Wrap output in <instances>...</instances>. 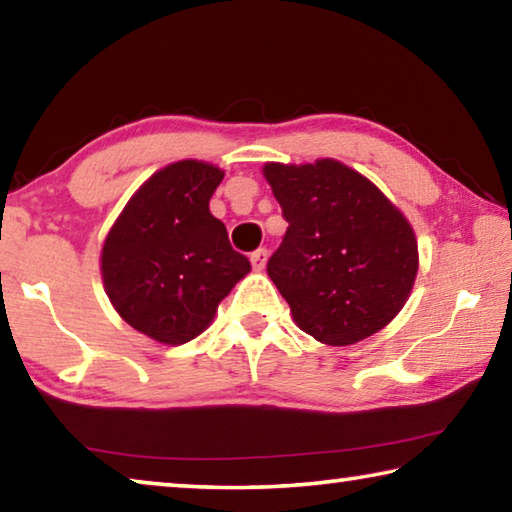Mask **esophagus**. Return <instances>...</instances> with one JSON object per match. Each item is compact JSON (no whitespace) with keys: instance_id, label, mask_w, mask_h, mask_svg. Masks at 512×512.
<instances>
[{"instance_id":"1","label":"esophagus","mask_w":512,"mask_h":512,"mask_svg":"<svg viewBox=\"0 0 512 512\" xmlns=\"http://www.w3.org/2000/svg\"><path fill=\"white\" fill-rule=\"evenodd\" d=\"M250 262H253L255 271H264V266H266V262H268V250H266V248L255 250V253L250 255Z\"/></svg>"}]
</instances>
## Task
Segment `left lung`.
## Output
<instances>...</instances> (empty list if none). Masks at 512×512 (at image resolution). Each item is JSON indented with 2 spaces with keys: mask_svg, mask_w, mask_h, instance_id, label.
<instances>
[{
  "mask_svg": "<svg viewBox=\"0 0 512 512\" xmlns=\"http://www.w3.org/2000/svg\"><path fill=\"white\" fill-rule=\"evenodd\" d=\"M289 221L268 277L293 323L325 345H352L400 314L418 275V239L384 192L334 158L266 162Z\"/></svg>",
  "mask_w": 512,
  "mask_h": 512,
  "instance_id": "1",
  "label": "left lung"
}]
</instances>
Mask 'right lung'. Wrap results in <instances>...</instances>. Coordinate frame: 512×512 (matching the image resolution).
Returning <instances> with one entry per match:
<instances>
[{
	"label": "right lung",
	"mask_w": 512,
	"mask_h": 512,
	"mask_svg": "<svg viewBox=\"0 0 512 512\" xmlns=\"http://www.w3.org/2000/svg\"><path fill=\"white\" fill-rule=\"evenodd\" d=\"M223 176L201 160L167 164L131 196L103 241V289L117 314L153 341L196 339L250 273L210 212Z\"/></svg>",
	"instance_id": "1"
}]
</instances>
